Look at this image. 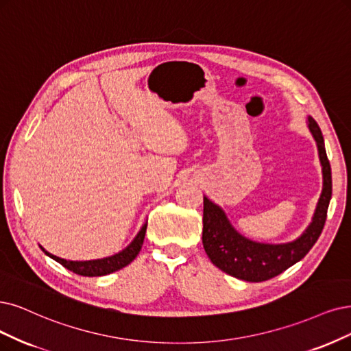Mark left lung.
I'll return each instance as SVG.
<instances>
[{"mask_svg": "<svg viewBox=\"0 0 351 351\" xmlns=\"http://www.w3.org/2000/svg\"><path fill=\"white\" fill-rule=\"evenodd\" d=\"M322 165L324 188L318 201L313 223L304 234L287 244H263L250 241L231 227L223 210L204 198L202 244L210 261L227 275L247 282H263L278 276L282 271L300 262L313 249L321 236L327 219V210L332 192L331 166L327 158L321 130L314 119H308Z\"/></svg>", "mask_w": 351, "mask_h": 351, "instance_id": "1", "label": "left lung"}]
</instances>
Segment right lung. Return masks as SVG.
<instances>
[{"label": "right lung", "instance_id": "add662e5", "mask_svg": "<svg viewBox=\"0 0 351 351\" xmlns=\"http://www.w3.org/2000/svg\"><path fill=\"white\" fill-rule=\"evenodd\" d=\"M146 228L147 224H145L141 227V230L138 231V234L136 236V239L132 241V244L128 245L127 249H124L123 252H120L119 254H114L111 257H106L101 258V261H89V262H71V261H63V258H59L53 254L47 253L45 249H42L49 257L53 258L58 263H60L63 267H66L68 270L73 271L76 275L81 276H104V275H110L112 271L119 270L124 266H127L128 263H132L134 258L137 257L143 240H145V234H146Z\"/></svg>", "mask_w": 351, "mask_h": 351}]
</instances>
